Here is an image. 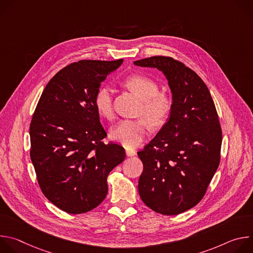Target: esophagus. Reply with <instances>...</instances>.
<instances>
[{"instance_id": "esophagus-1", "label": "esophagus", "mask_w": 253, "mask_h": 253, "mask_svg": "<svg viewBox=\"0 0 253 253\" xmlns=\"http://www.w3.org/2000/svg\"><path fill=\"white\" fill-rule=\"evenodd\" d=\"M136 154H137V152H136L135 150L130 149V148H126V155H127L128 157H133V156H135Z\"/></svg>"}]
</instances>
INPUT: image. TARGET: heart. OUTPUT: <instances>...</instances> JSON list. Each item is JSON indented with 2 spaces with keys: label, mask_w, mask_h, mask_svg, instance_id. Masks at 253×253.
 Returning <instances> with one entry per match:
<instances>
[{
  "label": "heart",
  "mask_w": 253,
  "mask_h": 253,
  "mask_svg": "<svg viewBox=\"0 0 253 253\" xmlns=\"http://www.w3.org/2000/svg\"><path fill=\"white\" fill-rule=\"evenodd\" d=\"M124 85L142 101L141 113L148 118L138 120H122L111 129V137L127 148H134L144 141L150 131V123L159 126L171 111V99L159 93V87L152 79L143 75H132L125 79ZM94 103L99 114L107 119L114 116L113 92L110 87L98 89Z\"/></svg>",
  "instance_id": "heart-1"
}]
</instances>
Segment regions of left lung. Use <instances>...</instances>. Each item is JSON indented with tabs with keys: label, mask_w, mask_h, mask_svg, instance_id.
<instances>
[{
	"label": "left lung",
	"mask_w": 253,
	"mask_h": 253,
	"mask_svg": "<svg viewBox=\"0 0 253 253\" xmlns=\"http://www.w3.org/2000/svg\"><path fill=\"white\" fill-rule=\"evenodd\" d=\"M156 68L172 94L169 117L137 154L143 162L138 191L155 212L176 215L194 207L220 161L221 127L210 92L194 71L170 57L135 61Z\"/></svg>",
	"instance_id": "1"
}]
</instances>
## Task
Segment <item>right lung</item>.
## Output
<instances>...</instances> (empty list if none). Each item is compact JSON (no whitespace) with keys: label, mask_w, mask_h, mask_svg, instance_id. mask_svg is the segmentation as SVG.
<instances>
[{"label":"right lung","mask_w":253,"mask_h":253,"mask_svg":"<svg viewBox=\"0 0 253 253\" xmlns=\"http://www.w3.org/2000/svg\"><path fill=\"white\" fill-rule=\"evenodd\" d=\"M116 61L82 60L60 70L45 87L30 125L31 160L44 195L61 210L80 214L108 192L107 176L125 150L106 137L95 95Z\"/></svg>","instance_id":"add662e5"}]
</instances>
